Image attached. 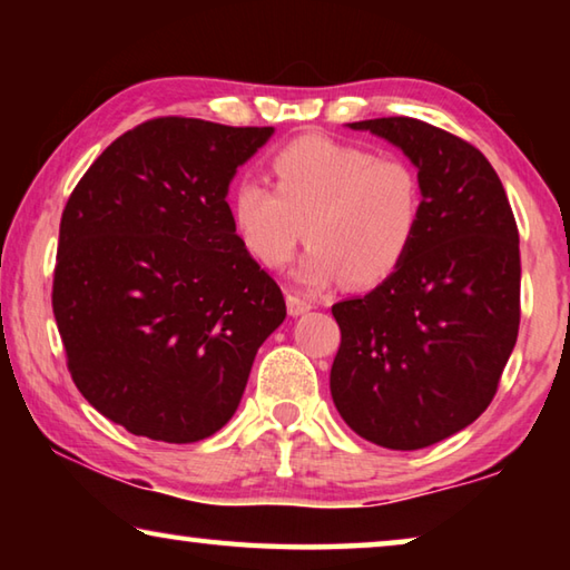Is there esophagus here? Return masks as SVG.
Segmentation results:
<instances>
[{
	"label": "esophagus",
	"mask_w": 570,
	"mask_h": 570,
	"mask_svg": "<svg viewBox=\"0 0 570 570\" xmlns=\"http://www.w3.org/2000/svg\"><path fill=\"white\" fill-rule=\"evenodd\" d=\"M286 308L292 316H302L308 312V308H314V302L312 298H304L298 294H286Z\"/></svg>",
	"instance_id": "1"
}]
</instances>
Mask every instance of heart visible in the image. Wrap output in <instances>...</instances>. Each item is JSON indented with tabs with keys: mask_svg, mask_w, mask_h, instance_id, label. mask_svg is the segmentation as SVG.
<instances>
[{
	"mask_svg": "<svg viewBox=\"0 0 570 570\" xmlns=\"http://www.w3.org/2000/svg\"><path fill=\"white\" fill-rule=\"evenodd\" d=\"M276 183L244 176L228 198L234 234L262 268H282L304 236L296 268L306 286L374 288L400 272L417 244L424 193L412 163L320 135L276 153Z\"/></svg>",
	"mask_w": 570,
	"mask_h": 570,
	"instance_id": "1",
	"label": "heart"
}]
</instances>
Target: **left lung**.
Wrapping results in <instances>:
<instances>
[{
	"mask_svg": "<svg viewBox=\"0 0 570 570\" xmlns=\"http://www.w3.org/2000/svg\"><path fill=\"white\" fill-rule=\"evenodd\" d=\"M417 168L422 228L390 282L332 306L342 332L330 387L356 435L420 450L475 422L520 324L518 226L498 173L468 140L414 118L350 122Z\"/></svg>",
	"mask_w": 570,
	"mask_h": 570,
	"instance_id": "8db88e82",
	"label": "left lung"
}]
</instances>
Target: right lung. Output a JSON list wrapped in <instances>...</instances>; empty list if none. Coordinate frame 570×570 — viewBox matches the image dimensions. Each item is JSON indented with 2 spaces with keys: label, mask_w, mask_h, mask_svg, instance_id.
I'll list each match as a JSON object with an SVG mask.
<instances>
[{
  "label": "right lung",
  "mask_w": 570,
  "mask_h": 570,
  "mask_svg": "<svg viewBox=\"0 0 570 570\" xmlns=\"http://www.w3.org/2000/svg\"><path fill=\"white\" fill-rule=\"evenodd\" d=\"M274 128L156 118L62 210L52 312L82 397L132 435L206 440L234 417L284 294L234 234L228 183Z\"/></svg>",
  "instance_id": "add662e5"
}]
</instances>
